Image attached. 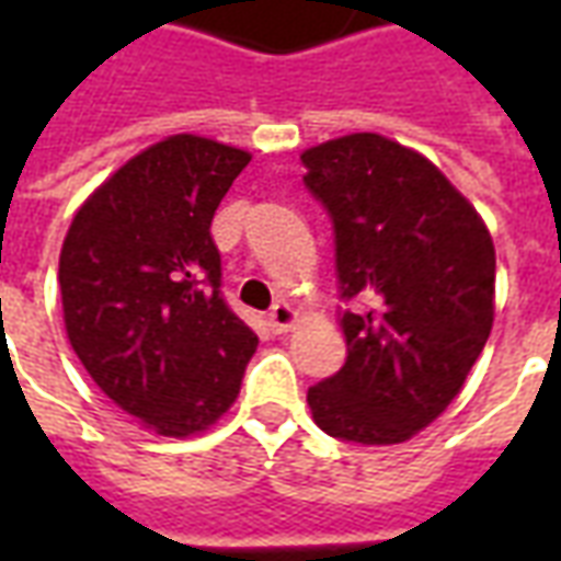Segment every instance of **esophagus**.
I'll list each match as a JSON object with an SVG mask.
<instances>
[{"label": "esophagus", "instance_id": "obj_1", "mask_svg": "<svg viewBox=\"0 0 561 561\" xmlns=\"http://www.w3.org/2000/svg\"><path fill=\"white\" fill-rule=\"evenodd\" d=\"M294 321H297V312H294L288 304H276L273 309H270L267 324L273 333H285V330H291Z\"/></svg>", "mask_w": 561, "mask_h": 561}]
</instances>
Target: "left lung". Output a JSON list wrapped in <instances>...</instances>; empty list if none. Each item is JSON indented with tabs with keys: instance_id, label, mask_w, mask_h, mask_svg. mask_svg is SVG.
<instances>
[{
	"instance_id": "1",
	"label": "left lung",
	"mask_w": 561,
	"mask_h": 561,
	"mask_svg": "<svg viewBox=\"0 0 561 561\" xmlns=\"http://www.w3.org/2000/svg\"><path fill=\"white\" fill-rule=\"evenodd\" d=\"M300 161L333 225L348 345L340 373L306 400L333 438L400 445L445 412L481 357L493 330V240L445 173L397 140L360 131Z\"/></svg>"
}]
</instances>
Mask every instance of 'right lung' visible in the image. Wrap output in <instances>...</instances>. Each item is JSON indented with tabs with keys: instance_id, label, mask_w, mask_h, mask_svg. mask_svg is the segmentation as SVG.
I'll list each match as a JSON object with an SVG mask.
<instances>
[{
	"instance_id": "1",
	"label": "right lung",
	"mask_w": 561,
	"mask_h": 561,
	"mask_svg": "<svg viewBox=\"0 0 561 561\" xmlns=\"http://www.w3.org/2000/svg\"><path fill=\"white\" fill-rule=\"evenodd\" d=\"M252 161L173 135L90 195L59 255L71 348L92 381L159 435L201 433L231 409L257 336L221 297L209 225Z\"/></svg>"
}]
</instances>
